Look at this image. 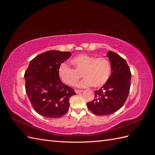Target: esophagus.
Segmentation results:
<instances>
[{
	"label": "esophagus",
	"instance_id": "1",
	"mask_svg": "<svg viewBox=\"0 0 155 155\" xmlns=\"http://www.w3.org/2000/svg\"><path fill=\"white\" fill-rule=\"evenodd\" d=\"M75 92H76V93L77 94H79V93H81L83 92L82 90H75Z\"/></svg>",
	"mask_w": 155,
	"mask_h": 155
}]
</instances>
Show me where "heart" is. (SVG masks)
Returning a JSON list of instances; mask_svg holds the SVG:
<instances>
[{"instance_id": "obj_1", "label": "heart", "mask_w": 155, "mask_h": 155, "mask_svg": "<svg viewBox=\"0 0 155 155\" xmlns=\"http://www.w3.org/2000/svg\"><path fill=\"white\" fill-rule=\"evenodd\" d=\"M70 63L73 68L67 64H61L58 70L59 77L63 83L74 86L80 79H85L79 84L81 87L92 85L100 87L107 83L111 72V64L105 57L96 58L94 56L82 54L74 58Z\"/></svg>"}]
</instances>
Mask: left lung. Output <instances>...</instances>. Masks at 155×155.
<instances>
[{
    "instance_id": "1",
    "label": "left lung",
    "mask_w": 155,
    "mask_h": 155,
    "mask_svg": "<svg viewBox=\"0 0 155 155\" xmlns=\"http://www.w3.org/2000/svg\"><path fill=\"white\" fill-rule=\"evenodd\" d=\"M111 63V75L105 85L95 91L94 99L87 104L97 116L113 114L121 109L129 94L131 72L126 61L113 51L107 54Z\"/></svg>"
}]
</instances>
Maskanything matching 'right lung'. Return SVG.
Masks as SVG:
<instances>
[{"mask_svg": "<svg viewBox=\"0 0 155 155\" xmlns=\"http://www.w3.org/2000/svg\"><path fill=\"white\" fill-rule=\"evenodd\" d=\"M68 51L50 50L33 59L25 73V89L31 106L47 118H60L69 109L74 90L61 82L60 65L70 57Z\"/></svg>", "mask_w": 155, "mask_h": 155, "instance_id": "1", "label": "right lung"}]
</instances>
